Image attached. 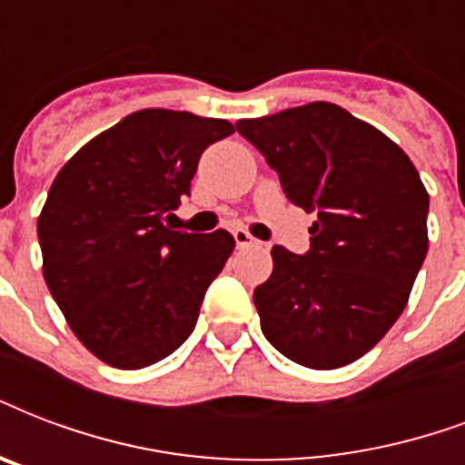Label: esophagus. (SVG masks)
<instances>
[{
  "mask_svg": "<svg viewBox=\"0 0 465 465\" xmlns=\"http://www.w3.org/2000/svg\"><path fill=\"white\" fill-rule=\"evenodd\" d=\"M233 239H236V246L246 248V246H256L258 241L246 232V229H233Z\"/></svg>",
  "mask_w": 465,
  "mask_h": 465,
  "instance_id": "1",
  "label": "esophagus"
}]
</instances>
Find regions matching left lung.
<instances>
[{
    "mask_svg": "<svg viewBox=\"0 0 465 465\" xmlns=\"http://www.w3.org/2000/svg\"><path fill=\"white\" fill-rule=\"evenodd\" d=\"M236 129L288 200L317 212L310 251L272 246L271 278L253 290L265 339L300 366H349L398 322L427 256L420 173L395 141L331 102L241 119Z\"/></svg>",
    "mask_w": 465,
    "mask_h": 465,
    "instance_id": "obj_1",
    "label": "left lung"
}]
</instances>
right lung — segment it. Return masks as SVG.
Masks as SVG:
<instances>
[{
	"label": "right lung",
	"mask_w": 465,
	"mask_h": 465,
	"mask_svg": "<svg viewBox=\"0 0 465 465\" xmlns=\"http://www.w3.org/2000/svg\"><path fill=\"white\" fill-rule=\"evenodd\" d=\"M233 134L226 119L141 109L60 168L38 217L44 278L73 334L109 366L158 363L193 334L209 282L236 241L175 232L202 151Z\"/></svg>",
	"instance_id": "obj_1"
}]
</instances>
